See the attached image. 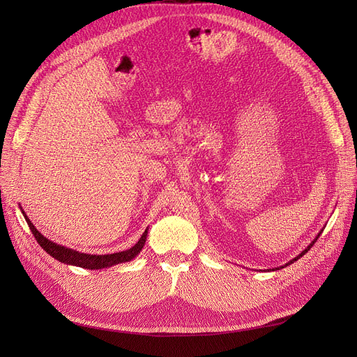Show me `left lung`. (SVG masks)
Wrapping results in <instances>:
<instances>
[{
	"label": "left lung",
	"mask_w": 357,
	"mask_h": 357,
	"mask_svg": "<svg viewBox=\"0 0 357 357\" xmlns=\"http://www.w3.org/2000/svg\"><path fill=\"white\" fill-rule=\"evenodd\" d=\"M318 236H320V234H318ZM317 238H318V237H317ZM317 238H315V240H314V241H312V243H311V245H310V246H308V248H307V249H305V250H304V252H303V253H301V255H298V256H296V257H295V259H292V260H291V261H289V264H294V261H295V260H298V259H299V257H301V256H304V255H305V253H307V252H308V250H310V249H311V248H312V245H314V243H315V241H317ZM289 264H288V265H289ZM288 265H287V266H288ZM280 268H282V266H280ZM280 268H276V269H280Z\"/></svg>",
	"instance_id": "obj_1"
}]
</instances>
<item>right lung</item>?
Segmentation results:
<instances>
[{
	"instance_id": "add662e5",
	"label": "right lung",
	"mask_w": 357,
	"mask_h": 357,
	"mask_svg": "<svg viewBox=\"0 0 357 357\" xmlns=\"http://www.w3.org/2000/svg\"><path fill=\"white\" fill-rule=\"evenodd\" d=\"M26 221L29 224V227H30L34 238L37 240V243H39L42 249L46 250L52 257L58 259L59 261H62V264L75 265V266H79L84 269H102V268H108V266L123 264V261H128L131 259H135L143 249L144 243H146V236H147V230H146L136 245L126 252H119V253H112V255H98V256L97 255H85V253H79L77 250L66 249L63 246L56 245V243L47 240L46 237H43L39 231H37V229L33 226L31 221L27 217H26Z\"/></svg>"
}]
</instances>
